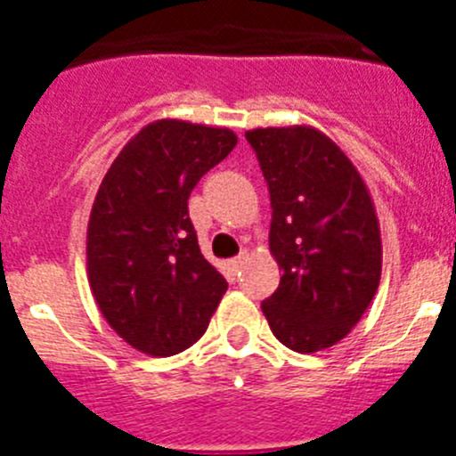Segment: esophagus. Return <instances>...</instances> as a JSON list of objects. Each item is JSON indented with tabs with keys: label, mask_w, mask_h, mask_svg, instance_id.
<instances>
[{
	"label": "esophagus",
	"mask_w": 456,
	"mask_h": 456,
	"mask_svg": "<svg viewBox=\"0 0 456 456\" xmlns=\"http://www.w3.org/2000/svg\"><path fill=\"white\" fill-rule=\"evenodd\" d=\"M244 263H247V256H237V257H232L231 263H228V269H231L232 273H237L241 267H244Z\"/></svg>",
	"instance_id": "esophagus-1"
}]
</instances>
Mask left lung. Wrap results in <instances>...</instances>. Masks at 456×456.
<instances>
[{
	"label": "left lung",
	"instance_id": "8db88e82",
	"mask_svg": "<svg viewBox=\"0 0 456 456\" xmlns=\"http://www.w3.org/2000/svg\"><path fill=\"white\" fill-rule=\"evenodd\" d=\"M247 139L269 184V251L281 269L263 313L285 347L322 352L352 331L379 289L384 251L372 196L313 125L256 127Z\"/></svg>",
	"mask_w": 456,
	"mask_h": 456
}]
</instances>
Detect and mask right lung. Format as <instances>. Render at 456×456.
<instances>
[{
  "mask_svg": "<svg viewBox=\"0 0 456 456\" xmlns=\"http://www.w3.org/2000/svg\"><path fill=\"white\" fill-rule=\"evenodd\" d=\"M235 146L228 127L152 120L100 183L86 231L88 285L107 324L136 352L191 347L228 289L200 253L187 200Z\"/></svg>",
  "mask_w": 456,
  "mask_h": 456,
  "instance_id": "right-lung-1",
  "label": "right lung"
}]
</instances>
